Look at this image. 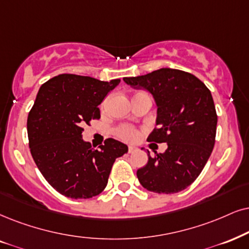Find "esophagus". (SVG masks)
I'll return each mask as SVG.
<instances>
[{"instance_id": "obj_1", "label": "esophagus", "mask_w": 249, "mask_h": 249, "mask_svg": "<svg viewBox=\"0 0 249 249\" xmlns=\"http://www.w3.org/2000/svg\"><path fill=\"white\" fill-rule=\"evenodd\" d=\"M135 150H137V148H135L134 146H128V153H130V154L134 153Z\"/></svg>"}]
</instances>
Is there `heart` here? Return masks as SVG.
I'll return each mask as SVG.
<instances>
[{
    "mask_svg": "<svg viewBox=\"0 0 249 249\" xmlns=\"http://www.w3.org/2000/svg\"><path fill=\"white\" fill-rule=\"evenodd\" d=\"M116 134H117L119 138H122V139L127 141H134L138 138V135H139L135 128L128 126V125H122V126H119L117 130H116Z\"/></svg>",
    "mask_w": 249,
    "mask_h": 249,
    "instance_id": "1",
    "label": "heart"
}]
</instances>
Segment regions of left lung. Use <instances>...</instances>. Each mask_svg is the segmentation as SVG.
I'll list each match as a JSON object with an SVG mask.
<instances>
[{
    "label": "left lung",
    "mask_w": 249,
    "mask_h": 249,
    "mask_svg": "<svg viewBox=\"0 0 249 249\" xmlns=\"http://www.w3.org/2000/svg\"><path fill=\"white\" fill-rule=\"evenodd\" d=\"M123 80L152 94L156 127L147 140L168 144L154 157L147 150V164L137 171L140 184L159 194L185 190L199 177L215 144L217 115L212 93L195 75L169 68Z\"/></svg>",
    "instance_id": "1"
}]
</instances>
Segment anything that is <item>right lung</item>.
Returning a JSON list of instances; mask_svg holds the SVG:
<instances>
[{"instance_id":"right-lung-1","label":"right lung","mask_w":249,"mask_h":249,"mask_svg":"<svg viewBox=\"0 0 249 249\" xmlns=\"http://www.w3.org/2000/svg\"><path fill=\"white\" fill-rule=\"evenodd\" d=\"M119 83L64 73L40 87L27 118L31 154L46 180L62 195H99L115 160L127 153L126 144L111 138L100 149L83 139V126L101 117L97 107Z\"/></svg>"}]
</instances>
